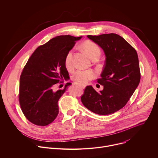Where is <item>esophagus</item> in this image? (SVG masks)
I'll return each instance as SVG.
<instances>
[{
	"instance_id": "1",
	"label": "esophagus",
	"mask_w": 158,
	"mask_h": 158,
	"mask_svg": "<svg viewBox=\"0 0 158 158\" xmlns=\"http://www.w3.org/2000/svg\"><path fill=\"white\" fill-rule=\"evenodd\" d=\"M81 86L83 88H85V85H81Z\"/></svg>"
}]
</instances>
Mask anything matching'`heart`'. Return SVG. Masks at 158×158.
<instances>
[{
	"label": "heart",
	"mask_w": 158,
	"mask_h": 158,
	"mask_svg": "<svg viewBox=\"0 0 158 158\" xmlns=\"http://www.w3.org/2000/svg\"><path fill=\"white\" fill-rule=\"evenodd\" d=\"M82 48L88 53L93 60H97L101 54L100 47L95 42L91 40H86L81 44ZM73 51L70 50L65 58V66L67 70L73 67ZM95 77V73L91 70H78L72 76L74 81L81 83L86 84L89 80Z\"/></svg>",
	"instance_id": "1"
}]
</instances>
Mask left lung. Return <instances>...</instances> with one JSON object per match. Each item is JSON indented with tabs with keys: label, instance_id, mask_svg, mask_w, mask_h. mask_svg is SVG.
Wrapping results in <instances>:
<instances>
[{
	"label": "left lung",
	"instance_id": "obj_1",
	"mask_svg": "<svg viewBox=\"0 0 158 158\" xmlns=\"http://www.w3.org/2000/svg\"><path fill=\"white\" fill-rule=\"evenodd\" d=\"M100 46L106 55L105 64L97 82L103 89L97 92L87 86L81 97L83 105L91 111L106 115L124 107L138 86L141 73L136 50L116 34L87 35Z\"/></svg>",
	"mask_w": 158,
	"mask_h": 158
}]
</instances>
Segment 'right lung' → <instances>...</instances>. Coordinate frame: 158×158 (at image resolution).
Listing matches in <instances>:
<instances>
[{
    "label": "right lung",
    "mask_w": 158,
    "mask_h": 158,
    "mask_svg": "<svg viewBox=\"0 0 158 158\" xmlns=\"http://www.w3.org/2000/svg\"><path fill=\"white\" fill-rule=\"evenodd\" d=\"M81 37H56L40 45L30 56L20 77L19 100L25 118L31 123L45 127L52 123L58 114V101L65 88L55 89L63 79L69 78L65 58Z\"/></svg>",
    "instance_id": "1"
}]
</instances>
